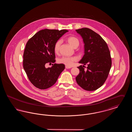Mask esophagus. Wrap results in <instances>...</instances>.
<instances>
[{
	"mask_svg": "<svg viewBox=\"0 0 132 132\" xmlns=\"http://www.w3.org/2000/svg\"><path fill=\"white\" fill-rule=\"evenodd\" d=\"M65 68L66 69H70V68H71V67L68 66H65Z\"/></svg>",
	"mask_w": 132,
	"mask_h": 132,
	"instance_id": "34e87169",
	"label": "esophagus"
}]
</instances>
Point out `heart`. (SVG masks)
I'll list each match as a JSON object with an SVG mask.
<instances>
[{
	"label": "heart",
	"mask_w": 132,
	"mask_h": 132,
	"mask_svg": "<svg viewBox=\"0 0 132 132\" xmlns=\"http://www.w3.org/2000/svg\"><path fill=\"white\" fill-rule=\"evenodd\" d=\"M67 40L69 44L74 48L76 46H78L80 44L79 39L75 37L70 36L67 38ZM62 40L58 39L55 42L54 45V51L56 53H58L59 52L60 45L62 44ZM77 58L76 57L63 56L58 59V62L60 64H63L66 66H71L74 62L77 60Z\"/></svg>",
	"instance_id": "heart-1"
}]
</instances>
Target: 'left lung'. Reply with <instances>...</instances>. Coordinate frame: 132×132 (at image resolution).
<instances>
[{
    "label": "left lung",
    "mask_w": 132,
    "mask_h": 132,
    "mask_svg": "<svg viewBox=\"0 0 132 132\" xmlns=\"http://www.w3.org/2000/svg\"><path fill=\"white\" fill-rule=\"evenodd\" d=\"M76 31L81 35L85 44V54L79 63L88 65L87 70L84 65L78 67L80 73L76 80L85 90H95L103 85L108 77L112 64L110 51L105 40L91 29L85 28Z\"/></svg>",
    "instance_id": "1"
}]
</instances>
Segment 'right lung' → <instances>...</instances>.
<instances>
[{"label":"right lung","mask_w":132,"mask_h":132,"mask_svg":"<svg viewBox=\"0 0 132 132\" xmlns=\"http://www.w3.org/2000/svg\"><path fill=\"white\" fill-rule=\"evenodd\" d=\"M66 30L44 29L33 36L27 43L23 54V68L31 84L36 88L45 89L52 86L65 69L63 64H45L55 62L54 45L66 32Z\"/></svg>","instance_id":"obj_1"}]
</instances>
